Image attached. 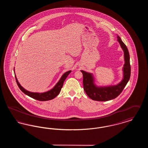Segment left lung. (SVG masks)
<instances>
[{
  "instance_id": "left-lung-1",
  "label": "left lung",
  "mask_w": 148,
  "mask_h": 148,
  "mask_svg": "<svg viewBox=\"0 0 148 148\" xmlns=\"http://www.w3.org/2000/svg\"><path fill=\"white\" fill-rule=\"evenodd\" d=\"M117 38L124 51L125 60L123 67V79L120 83L116 85L99 87L94 84L92 74L81 71L83 75V83L84 91L87 95L93 100L104 101L116 98L123 90L129 80L131 73L129 53L127 46L122 42L119 35L117 36Z\"/></svg>"
}]
</instances>
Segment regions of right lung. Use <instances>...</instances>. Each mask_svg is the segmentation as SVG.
<instances>
[{
    "instance_id": "obj_1",
    "label": "right lung",
    "mask_w": 148,
    "mask_h": 148,
    "mask_svg": "<svg viewBox=\"0 0 148 148\" xmlns=\"http://www.w3.org/2000/svg\"><path fill=\"white\" fill-rule=\"evenodd\" d=\"M71 71H68L67 72H65L62 77L60 79L59 81L56 83L55 86L49 91L39 93V92H29L28 90H25L24 88H23L21 86V85L19 84L18 82L16 76H15L16 82L18 86H19V89L23 92L25 94L27 95L29 97L34 99L36 100H39V101H47L53 99L55 98L56 96L59 94V92L61 90L62 88L64 82L65 80V79L68 77V75L71 73Z\"/></svg>"
}]
</instances>
